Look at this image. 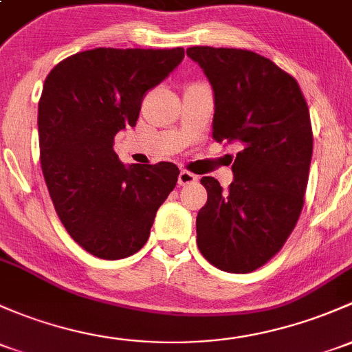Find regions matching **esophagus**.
Segmentation results:
<instances>
[{
  "mask_svg": "<svg viewBox=\"0 0 352 352\" xmlns=\"http://www.w3.org/2000/svg\"><path fill=\"white\" fill-rule=\"evenodd\" d=\"M197 182V175H194L192 172L188 170H182L179 173V186H190V184Z\"/></svg>",
  "mask_w": 352,
  "mask_h": 352,
  "instance_id": "1",
  "label": "esophagus"
}]
</instances>
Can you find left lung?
I'll list each match as a JSON object with an SVG mask.
<instances>
[{
	"label": "left lung",
	"instance_id": "1",
	"mask_svg": "<svg viewBox=\"0 0 352 352\" xmlns=\"http://www.w3.org/2000/svg\"><path fill=\"white\" fill-rule=\"evenodd\" d=\"M187 55L212 86V138L239 146L228 190L201 179L199 251L223 272H254L282 250L302 212L314 146L309 108L297 80L254 52L190 47Z\"/></svg>",
	"mask_w": 352,
	"mask_h": 352
}]
</instances>
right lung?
I'll return each mask as SVG.
<instances>
[{
  "instance_id": "add662e5",
  "label": "right lung",
  "mask_w": 352,
  "mask_h": 352,
  "mask_svg": "<svg viewBox=\"0 0 352 352\" xmlns=\"http://www.w3.org/2000/svg\"><path fill=\"white\" fill-rule=\"evenodd\" d=\"M184 49L79 52L47 76L38 102L40 164L58 219L80 248L121 260L143 248L180 170L123 165L114 136L135 126L143 96L182 62Z\"/></svg>"
}]
</instances>
